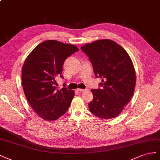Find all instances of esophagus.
<instances>
[{
    "label": "esophagus",
    "instance_id": "esophagus-1",
    "mask_svg": "<svg viewBox=\"0 0 160 160\" xmlns=\"http://www.w3.org/2000/svg\"><path fill=\"white\" fill-rule=\"evenodd\" d=\"M77 90L79 91L80 92H84V91L87 90V89H80V88H78Z\"/></svg>",
    "mask_w": 160,
    "mask_h": 160
}]
</instances>
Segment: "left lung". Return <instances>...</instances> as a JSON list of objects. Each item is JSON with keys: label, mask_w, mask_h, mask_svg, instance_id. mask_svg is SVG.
I'll return each instance as SVG.
<instances>
[{"label": "left lung", "mask_w": 160, "mask_h": 160, "mask_svg": "<svg viewBox=\"0 0 160 160\" xmlns=\"http://www.w3.org/2000/svg\"><path fill=\"white\" fill-rule=\"evenodd\" d=\"M89 58L97 78H102L98 89H92L90 111L109 119L117 117L133 95L136 83L134 66L129 54L116 42L102 39L81 48Z\"/></svg>", "instance_id": "left-lung-1"}]
</instances>
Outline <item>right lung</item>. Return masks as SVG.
Returning a JSON list of instances; mask_svg holds the SVG:
<instances>
[{"mask_svg":"<svg viewBox=\"0 0 160 160\" xmlns=\"http://www.w3.org/2000/svg\"><path fill=\"white\" fill-rule=\"evenodd\" d=\"M79 49L74 45L56 40L39 44L31 52L22 68V84L27 101L33 111L45 121H55L66 112L74 91L58 90L56 79L63 78L65 60Z\"/></svg>","mask_w":160,"mask_h":160,"instance_id":"right-lung-1","label":"right lung"}]
</instances>
